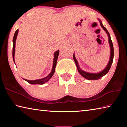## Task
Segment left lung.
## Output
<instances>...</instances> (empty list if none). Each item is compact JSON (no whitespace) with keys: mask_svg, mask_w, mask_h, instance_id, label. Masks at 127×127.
Listing matches in <instances>:
<instances>
[{"mask_svg":"<svg viewBox=\"0 0 127 127\" xmlns=\"http://www.w3.org/2000/svg\"><path fill=\"white\" fill-rule=\"evenodd\" d=\"M100 25L102 27L103 29L105 30V31H106V33L108 35V37H109V44H110V61L109 62V63L107 64V65L106 68H105V69L102 70V72H101L100 73H87L86 72L83 70H81L80 68H79V65L78 64V62H77V59L75 57V55L73 54V59L74 61L76 63V66L77 67V69H78V72L80 73L82 76L83 77H85V78H86L89 80H96V79H98L101 78L102 77L105 76V74H107V73L109 72V69H110V67L111 66V64L113 63V58H114V48H113V42L112 41H111L110 34H109V32L107 31V30H106V28H105L104 26L102 25L101 21L100 20Z\"/></svg>","mask_w":127,"mask_h":127,"instance_id":"obj_1","label":"left lung"}]
</instances>
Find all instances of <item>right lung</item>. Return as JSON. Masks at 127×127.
<instances>
[{
  "instance_id": "1",
  "label": "right lung",
  "mask_w": 127,
  "mask_h": 127,
  "mask_svg": "<svg viewBox=\"0 0 127 127\" xmlns=\"http://www.w3.org/2000/svg\"><path fill=\"white\" fill-rule=\"evenodd\" d=\"M18 30H17L16 32H15L13 37V51H12V55H13V61L14 62V53H15V44H16V40L17 38V35H18ZM59 54V50H58L55 52L54 53V61H53V69L52 70L50 74H49L48 76L45 78L40 79H37V80H34V81H30V80H27V79H24V80L27 81L31 85H35V84H38V85H42L44 84L45 83L48 82L49 79H50L51 77L53 76L54 73L55 72V69L56 67V65H57V59L58 58V55Z\"/></svg>"
}]
</instances>
